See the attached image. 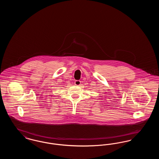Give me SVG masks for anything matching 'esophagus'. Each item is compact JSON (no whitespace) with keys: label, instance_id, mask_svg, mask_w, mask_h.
Segmentation results:
<instances>
[{"label":"esophagus","instance_id":"esophagus-1","mask_svg":"<svg viewBox=\"0 0 159 159\" xmlns=\"http://www.w3.org/2000/svg\"><path fill=\"white\" fill-rule=\"evenodd\" d=\"M80 83H81V82L80 80H77L75 82V85H76V86H79L80 84Z\"/></svg>","mask_w":159,"mask_h":159}]
</instances>
